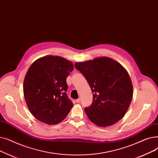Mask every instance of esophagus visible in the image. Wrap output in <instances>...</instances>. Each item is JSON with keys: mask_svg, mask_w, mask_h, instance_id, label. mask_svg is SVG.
<instances>
[{"mask_svg": "<svg viewBox=\"0 0 158 158\" xmlns=\"http://www.w3.org/2000/svg\"><path fill=\"white\" fill-rule=\"evenodd\" d=\"M80 101H81V99H80V98H78V99L76 100V102H77V103H79V102H80Z\"/></svg>", "mask_w": 158, "mask_h": 158, "instance_id": "34e87169", "label": "esophagus"}]
</instances>
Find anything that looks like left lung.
Instances as JSON below:
<instances>
[{
  "label": "left lung",
  "instance_id": "left-lung-1",
  "mask_svg": "<svg viewBox=\"0 0 158 158\" xmlns=\"http://www.w3.org/2000/svg\"><path fill=\"white\" fill-rule=\"evenodd\" d=\"M75 67L87 80L93 102L85 111L91 121L100 127L113 125L128 110L133 95L129 75L124 67L108 57L77 62Z\"/></svg>",
  "mask_w": 158,
  "mask_h": 158
}]
</instances>
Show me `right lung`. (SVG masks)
<instances>
[{
	"instance_id": "add662e5",
	"label": "right lung",
	"mask_w": 158,
	"mask_h": 158,
	"mask_svg": "<svg viewBox=\"0 0 158 158\" xmlns=\"http://www.w3.org/2000/svg\"><path fill=\"white\" fill-rule=\"evenodd\" d=\"M73 63L60 56L37 59L29 68L24 81V95L28 109L39 121L57 124L66 118L73 103L66 94V78Z\"/></svg>"
}]
</instances>
